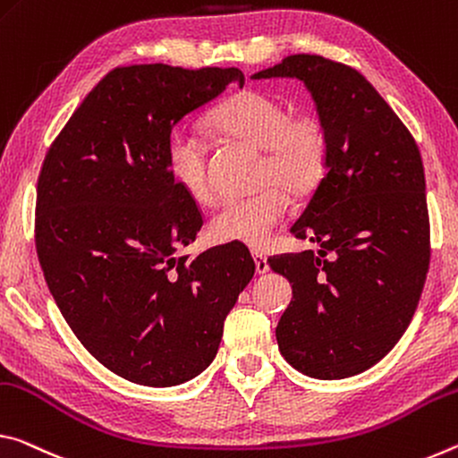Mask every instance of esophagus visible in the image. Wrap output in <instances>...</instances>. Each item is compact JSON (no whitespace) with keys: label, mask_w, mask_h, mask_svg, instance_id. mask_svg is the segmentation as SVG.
Segmentation results:
<instances>
[{"label":"esophagus","mask_w":458,"mask_h":458,"mask_svg":"<svg viewBox=\"0 0 458 458\" xmlns=\"http://www.w3.org/2000/svg\"><path fill=\"white\" fill-rule=\"evenodd\" d=\"M251 256H253V261H256V272H258V274H266V272H269V264H267V258L264 256V253L253 251Z\"/></svg>","instance_id":"34e87169"}]
</instances>
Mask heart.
Wrapping results in <instances>:
<instances>
[{"label":"heart","instance_id":"1","mask_svg":"<svg viewBox=\"0 0 458 458\" xmlns=\"http://www.w3.org/2000/svg\"><path fill=\"white\" fill-rule=\"evenodd\" d=\"M211 123L225 136L264 149L259 180L267 185L247 197H231L208 219V237L216 243L261 247L288 213V194L310 191L325 170L327 133L310 114L290 115L286 105L261 91H239L213 111ZM166 160L172 178L197 202H211L215 186L208 174L205 140L197 130L180 125L170 133Z\"/></svg>","mask_w":458,"mask_h":458}]
</instances>
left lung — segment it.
<instances>
[{
	"instance_id": "obj_1",
	"label": "left lung",
	"mask_w": 458,
	"mask_h": 458,
	"mask_svg": "<svg viewBox=\"0 0 458 458\" xmlns=\"http://www.w3.org/2000/svg\"><path fill=\"white\" fill-rule=\"evenodd\" d=\"M309 89L327 133L325 176L290 233L314 253L269 259L292 284L276 339L284 359L317 379H343L381 361L414 317L430 264L420 149L361 72L292 55L253 79Z\"/></svg>"
}]
</instances>
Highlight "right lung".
I'll return each mask as SVG.
<instances>
[{
    "label": "right lung",
    "instance_id": "add662e5",
    "mask_svg": "<svg viewBox=\"0 0 458 458\" xmlns=\"http://www.w3.org/2000/svg\"><path fill=\"white\" fill-rule=\"evenodd\" d=\"M243 87L231 66H119L97 82L44 158L36 251L72 333L97 361L140 386L205 371L256 264L242 243L176 258L202 216L172 178L174 125Z\"/></svg>",
    "mask_w": 458,
    "mask_h": 458
}]
</instances>
